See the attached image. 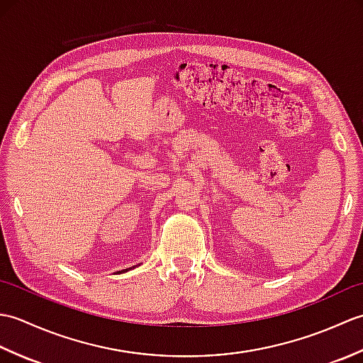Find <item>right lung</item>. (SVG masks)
Instances as JSON below:
<instances>
[{
	"label": "right lung",
	"mask_w": 363,
	"mask_h": 363,
	"mask_svg": "<svg viewBox=\"0 0 363 363\" xmlns=\"http://www.w3.org/2000/svg\"><path fill=\"white\" fill-rule=\"evenodd\" d=\"M129 269H130V268H128V269H121V273H125V272H129Z\"/></svg>",
	"instance_id": "obj_1"
}]
</instances>
